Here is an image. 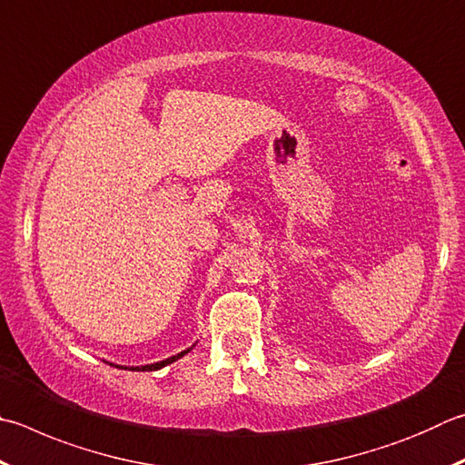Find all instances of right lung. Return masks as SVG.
<instances>
[{"label": "right lung", "instance_id": "obj_1", "mask_svg": "<svg viewBox=\"0 0 465 465\" xmlns=\"http://www.w3.org/2000/svg\"><path fill=\"white\" fill-rule=\"evenodd\" d=\"M184 353H189V350H184V351H181L179 356H173V358H168V360H163V361H158V364H150V366H136V368H130V370H138V372H152V370H160V368H164L166 364H173L174 360H179L181 356H184ZM124 370H128V368H124Z\"/></svg>", "mask_w": 465, "mask_h": 465}]
</instances>
